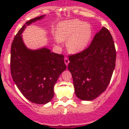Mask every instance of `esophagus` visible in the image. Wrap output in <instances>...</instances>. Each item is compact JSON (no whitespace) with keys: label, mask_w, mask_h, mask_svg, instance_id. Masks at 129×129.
I'll list each match as a JSON object with an SVG mask.
<instances>
[{"label":"esophagus","mask_w":129,"mask_h":129,"mask_svg":"<svg viewBox=\"0 0 129 129\" xmlns=\"http://www.w3.org/2000/svg\"><path fill=\"white\" fill-rule=\"evenodd\" d=\"M64 62L65 64H66V66H68L69 63V58H67V57H66V58H64Z\"/></svg>","instance_id":"34e87169"}]
</instances>
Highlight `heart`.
<instances>
[{
	"instance_id": "1",
	"label": "heart",
	"mask_w": 129,
	"mask_h": 129,
	"mask_svg": "<svg viewBox=\"0 0 129 129\" xmlns=\"http://www.w3.org/2000/svg\"><path fill=\"white\" fill-rule=\"evenodd\" d=\"M92 30L89 24L79 19L62 21L57 25L56 37L59 41H67L66 45L71 53L83 51L89 44Z\"/></svg>"
}]
</instances>
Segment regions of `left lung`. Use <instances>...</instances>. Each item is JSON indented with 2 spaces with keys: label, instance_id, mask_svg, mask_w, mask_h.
Here are the masks:
<instances>
[{
  "label": "left lung",
  "instance_id": "obj_1",
  "mask_svg": "<svg viewBox=\"0 0 129 129\" xmlns=\"http://www.w3.org/2000/svg\"><path fill=\"white\" fill-rule=\"evenodd\" d=\"M116 51L110 32L102 27L89 47L69 57L74 90L82 101H92L105 90L114 71Z\"/></svg>",
  "mask_w": 129,
  "mask_h": 129
}]
</instances>
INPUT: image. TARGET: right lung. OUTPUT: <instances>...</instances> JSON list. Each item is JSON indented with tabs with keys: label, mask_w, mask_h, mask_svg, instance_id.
<instances>
[{
	"label": "right lung",
	"mask_w": 129,
	"mask_h": 129,
	"mask_svg": "<svg viewBox=\"0 0 129 129\" xmlns=\"http://www.w3.org/2000/svg\"><path fill=\"white\" fill-rule=\"evenodd\" d=\"M41 15L22 26L12 42L10 71L13 80L27 99L37 104H46L54 97V87L59 75L66 69L63 55L51 52L47 47L30 49L22 34L26 27L44 19Z\"/></svg>",
	"instance_id": "add662e5"
}]
</instances>
